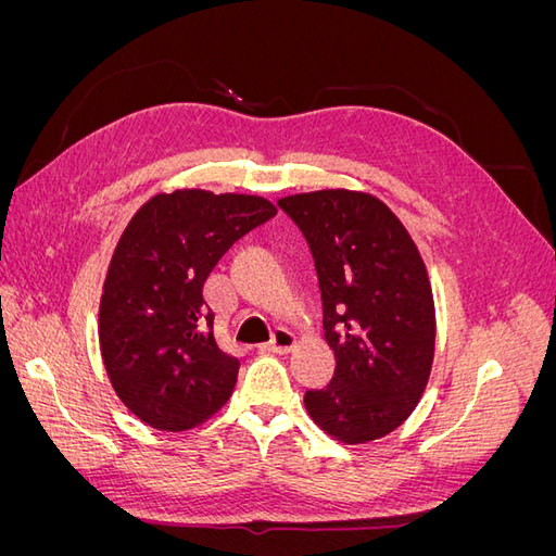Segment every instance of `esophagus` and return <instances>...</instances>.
Returning <instances> with one entry per match:
<instances>
[{"mask_svg":"<svg viewBox=\"0 0 556 556\" xmlns=\"http://www.w3.org/2000/svg\"><path fill=\"white\" fill-rule=\"evenodd\" d=\"M294 348H296V336L292 331H288V329H278L274 333V339L262 345V350H266V352H280V355H285V352H292Z\"/></svg>","mask_w":556,"mask_h":556,"instance_id":"obj_1","label":"esophagus"}]
</instances>
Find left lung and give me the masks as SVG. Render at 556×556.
I'll return each mask as SVG.
<instances>
[{
    "instance_id": "1",
    "label": "left lung",
    "mask_w": 556,
    "mask_h": 556,
    "mask_svg": "<svg viewBox=\"0 0 556 556\" xmlns=\"http://www.w3.org/2000/svg\"><path fill=\"white\" fill-rule=\"evenodd\" d=\"M278 206L304 233L323 292L336 371L304 396L336 441L382 439L408 419L429 382L435 311L422 255L408 229L366 192L317 190Z\"/></svg>"
}]
</instances>
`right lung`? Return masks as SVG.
I'll return each mask as SVG.
<instances>
[{"label":"right lung","instance_id":"add662e5","mask_svg":"<svg viewBox=\"0 0 556 556\" xmlns=\"http://www.w3.org/2000/svg\"><path fill=\"white\" fill-rule=\"evenodd\" d=\"M274 215L264 197L208 190L162 192L134 213L99 301V348L141 422L192 429L231 396L239 359L215 339L204 285L233 241Z\"/></svg>","mask_w":556,"mask_h":556}]
</instances>
